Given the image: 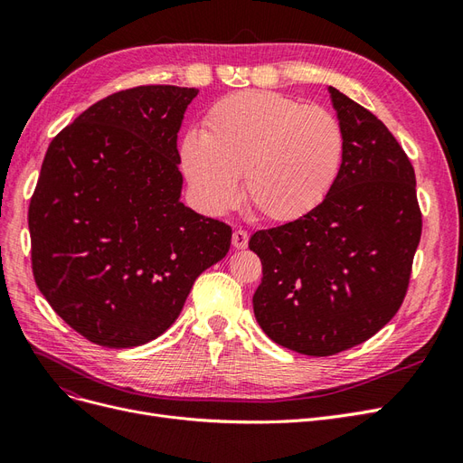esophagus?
Listing matches in <instances>:
<instances>
[{
	"label": "esophagus",
	"mask_w": 463,
	"mask_h": 463,
	"mask_svg": "<svg viewBox=\"0 0 463 463\" xmlns=\"http://www.w3.org/2000/svg\"><path fill=\"white\" fill-rule=\"evenodd\" d=\"M232 243L235 249H245L249 243V233L245 230H235L232 235Z\"/></svg>",
	"instance_id": "34e87169"
}]
</instances>
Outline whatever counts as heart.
Returning <instances> with one entry per match:
<instances>
[{"instance_id":"b5f03b06","label":"heart","mask_w":463,"mask_h":463,"mask_svg":"<svg viewBox=\"0 0 463 463\" xmlns=\"http://www.w3.org/2000/svg\"><path fill=\"white\" fill-rule=\"evenodd\" d=\"M332 111L272 90H241L208 109L204 131L185 135L181 165L199 206L222 214L245 199L272 222H293L325 201L344 162Z\"/></svg>"}]
</instances>
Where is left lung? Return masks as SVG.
<instances>
[{
  "label": "left lung",
  "instance_id": "left-lung-1",
  "mask_svg": "<svg viewBox=\"0 0 463 463\" xmlns=\"http://www.w3.org/2000/svg\"><path fill=\"white\" fill-rule=\"evenodd\" d=\"M328 90L345 143L338 181L313 213L249 240L262 262L257 322L276 344L313 357L345 352L388 325L423 228L413 165L396 137Z\"/></svg>",
  "mask_w": 463,
  "mask_h": 463
}]
</instances>
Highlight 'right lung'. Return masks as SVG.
<instances>
[{"label":"right lung","instance_id":"obj_1","mask_svg":"<svg viewBox=\"0 0 463 463\" xmlns=\"http://www.w3.org/2000/svg\"><path fill=\"white\" fill-rule=\"evenodd\" d=\"M197 89L119 90L53 137L29 206L33 274L52 309L92 344L158 338L232 228L179 201L177 133Z\"/></svg>","mask_w":463,"mask_h":463}]
</instances>
